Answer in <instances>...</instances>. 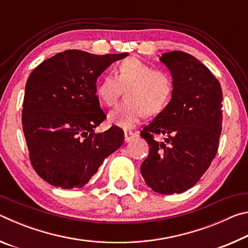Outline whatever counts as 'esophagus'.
<instances>
[{
    "label": "esophagus",
    "instance_id": "34e87169",
    "mask_svg": "<svg viewBox=\"0 0 248 248\" xmlns=\"http://www.w3.org/2000/svg\"><path fill=\"white\" fill-rule=\"evenodd\" d=\"M137 136H138L137 133H134L132 131H127V130H125V131H124V141L130 142L131 140H133Z\"/></svg>",
    "mask_w": 248,
    "mask_h": 248
}]
</instances>
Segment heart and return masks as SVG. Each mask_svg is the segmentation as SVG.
I'll return each mask as SVG.
<instances>
[{
	"instance_id": "b5f03b06",
	"label": "heart",
	"mask_w": 248,
	"mask_h": 248,
	"mask_svg": "<svg viewBox=\"0 0 248 248\" xmlns=\"http://www.w3.org/2000/svg\"><path fill=\"white\" fill-rule=\"evenodd\" d=\"M125 99L108 115L109 123L131 128L144 115L155 116L164 109L174 94V78L164 69H154L138 58L120 61L115 75H107L97 87V96L104 105L114 106L124 93Z\"/></svg>"
}]
</instances>
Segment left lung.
I'll return each instance as SVG.
<instances>
[{"label":"left lung","mask_w":248,"mask_h":248,"mask_svg":"<svg viewBox=\"0 0 248 248\" xmlns=\"http://www.w3.org/2000/svg\"><path fill=\"white\" fill-rule=\"evenodd\" d=\"M174 78L169 105L140 132L150 145L141 174L152 190L180 194L198 182L216 157L222 130V89L215 75L183 51L159 58ZM163 134L166 141H156Z\"/></svg>","instance_id":"8db88e82"}]
</instances>
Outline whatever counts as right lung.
<instances>
[{
  "mask_svg": "<svg viewBox=\"0 0 248 248\" xmlns=\"http://www.w3.org/2000/svg\"><path fill=\"white\" fill-rule=\"evenodd\" d=\"M128 53L92 54L65 50L45 60L25 87L22 124L29 159L41 178L63 189L89 183L104 159L124 143L118 127L96 133L106 118L96 81Z\"/></svg>",
  "mask_w": 248,
  "mask_h": 248,
  "instance_id": "1",
  "label": "right lung"
}]
</instances>
